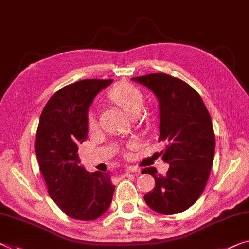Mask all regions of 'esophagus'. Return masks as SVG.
Wrapping results in <instances>:
<instances>
[{
	"label": "esophagus",
	"mask_w": 249,
	"mask_h": 249,
	"mask_svg": "<svg viewBox=\"0 0 249 249\" xmlns=\"http://www.w3.org/2000/svg\"><path fill=\"white\" fill-rule=\"evenodd\" d=\"M125 170H127L128 173H138V171H139V169H138L137 167H132V166H128L125 168Z\"/></svg>",
	"instance_id": "1"
}]
</instances>
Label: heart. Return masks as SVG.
<instances>
[{"label": "heart", "instance_id": "heart-1", "mask_svg": "<svg viewBox=\"0 0 249 249\" xmlns=\"http://www.w3.org/2000/svg\"><path fill=\"white\" fill-rule=\"evenodd\" d=\"M108 98L110 101L131 117L138 116L146 102V97L142 91L137 86L128 82H121L114 86L108 92ZM141 120L144 127L149 130H154L157 127V120L154 116L146 114ZM97 124V116L93 112H90L88 114V125L90 129H94ZM128 147L132 148L133 143H129Z\"/></svg>", "mask_w": 249, "mask_h": 249}]
</instances>
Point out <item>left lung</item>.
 <instances>
[{
    "label": "left lung",
    "mask_w": 249,
    "mask_h": 249,
    "mask_svg": "<svg viewBox=\"0 0 249 249\" xmlns=\"http://www.w3.org/2000/svg\"><path fill=\"white\" fill-rule=\"evenodd\" d=\"M150 89L159 101V141L166 143L162 160L169 163L167 175L154 167L142 174L155 178V188L144 201L155 212L174 215L191 207L208 181L215 155V133L210 114L196 90L166 73L132 78Z\"/></svg>",
    "instance_id": "left-lung-1"
}]
</instances>
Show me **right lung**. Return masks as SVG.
Returning <instances> with one entry per match:
<instances>
[{
    "label": "right lung",
    "mask_w": 249,
    "mask_h": 249,
    "mask_svg": "<svg viewBox=\"0 0 249 249\" xmlns=\"http://www.w3.org/2000/svg\"><path fill=\"white\" fill-rule=\"evenodd\" d=\"M113 80L86 79L63 87L42 110L36 154L52 200L67 216L94 220L112 201L108 173H88L80 166L79 144L88 137V110L99 91Z\"/></svg>",
    "instance_id": "obj_1"
}]
</instances>
